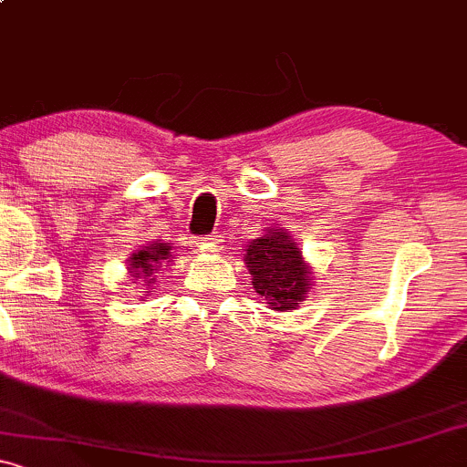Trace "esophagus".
Returning <instances> with one entry per match:
<instances>
[{
    "mask_svg": "<svg viewBox=\"0 0 467 467\" xmlns=\"http://www.w3.org/2000/svg\"><path fill=\"white\" fill-rule=\"evenodd\" d=\"M191 245L195 252H202V250L213 248V245H215V237H195L191 241Z\"/></svg>",
    "mask_w": 467,
    "mask_h": 467,
    "instance_id": "esophagus-1",
    "label": "esophagus"
}]
</instances>
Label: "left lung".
Listing matches in <instances>:
<instances>
[{
	"mask_svg": "<svg viewBox=\"0 0 467 467\" xmlns=\"http://www.w3.org/2000/svg\"><path fill=\"white\" fill-rule=\"evenodd\" d=\"M244 261L252 275V285L272 309H294L305 301L309 289V270L303 264L298 245L287 233H270L245 248Z\"/></svg>",
	"mask_w": 467,
	"mask_h": 467,
	"instance_id": "1",
	"label": "left lung"
}]
</instances>
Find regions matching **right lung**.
<instances>
[{
    "label": "right lung",
    "mask_w": 467,
    "mask_h": 467,
    "mask_svg": "<svg viewBox=\"0 0 467 467\" xmlns=\"http://www.w3.org/2000/svg\"><path fill=\"white\" fill-rule=\"evenodd\" d=\"M171 245L160 244V241H151L149 245H142L140 250L133 252L130 259V270L133 272V278H144V283H153L155 278H149L153 275V270H158L166 259H171Z\"/></svg>",
    "instance_id": "right-lung-1"
}]
</instances>
